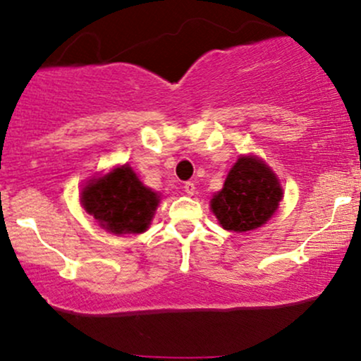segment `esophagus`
Segmentation results:
<instances>
[{
	"instance_id": "34e87169",
	"label": "esophagus",
	"mask_w": 361,
	"mask_h": 361,
	"mask_svg": "<svg viewBox=\"0 0 361 361\" xmlns=\"http://www.w3.org/2000/svg\"><path fill=\"white\" fill-rule=\"evenodd\" d=\"M183 188H185V192L188 193V195H193L195 193V183H193V181H186V183L183 185Z\"/></svg>"
}]
</instances>
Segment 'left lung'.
Masks as SVG:
<instances>
[{"instance_id": "obj_1", "label": "left lung", "mask_w": 361, "mask_h": 361, "mask_svg": "<svg viewBox=\"0 0 361 361\" xmlns=\"http://www.w3.org/2000/svg\"><path fill=\"white\" fill-rule=\"evenodd\" d=\"M279 178L255 156L239 157L224 188L210 200L212 212L226 231L246 233L263 226L281 200Z\"/></svg>"}]
</instances>
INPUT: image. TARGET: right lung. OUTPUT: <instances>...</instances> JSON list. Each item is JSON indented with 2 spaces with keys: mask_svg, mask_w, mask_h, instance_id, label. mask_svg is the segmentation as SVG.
I'll return each mask as SVG.
<instances>
[{
  "mask_svg": "<svg viewBox=\"0 0 361 361\" xmlns=\"http://www.w3.org/2000/svg\"><path fill=\"white\" fill-rule=\"evenodd\" d=\"M81 202L86 212L111 233L140 234L151 224L159 197L123 164L86 185Z\"/></svg>",
  "mask_w": 361,
  "mask_h": 361,
  "instance_id": "1",
  "label": "right lung"
}]
</instances>
